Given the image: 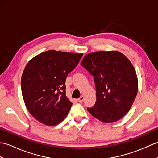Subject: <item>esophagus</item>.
I'll return each mask as SVG.
<instances>
[{"instance_id":"esophagus-1","label":"esophagus","mask_w":158,"mask_h":158,"mask_svg":"<svg viewBox=\"0 0 158 158\" xmlns=\"http://www.w3.org/2000/svg\"><path fill=\"white\" fill-rule=\"evenodd\" d=\"M83 100H84V96H81V97H80V98L78 99V101L79 102H82Z\"/></svg>"}]
</instances>
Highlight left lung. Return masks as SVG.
Instances as JSON below:
<instances>
[{
	"label": "left lung",
	"mask_w": 158,
	"mask_h": 158,
	"mask_svg": "<svg viewBox=\"0 0 158 158\" xmlns=\"http://www.w3.org/2000/svg\"><path fill=\"white\" fill-rule=\"evenodd\" d=\"M81 65L94 76L96 91L94 106L88 110L105 123L119 120L129 111L138 92V79L132 63L117 51L87 54Z\"/></svg>",
	"instance_id": "8db88e82"
}]
</instances>
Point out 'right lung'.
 I'll return each mask as SVG.
<instances>
[{
    "label": "right lung",
    "instance_id": "obj_1",
    "mask_svg": "<svg viewBox=\"0 0 158 158\" xmlns=\"http://www.w3.org/2000/svg\"><path fill=\"white\" fill-rule=\"evenodd\" d=\"M82 56L49 50L26 64L21 79L22 96L28 111L39 122L55 126L68 115L73 103L66 96V79Z\"/></svg>",
    "mask_w": 158,
    "mask_h": 158
}]
</instances>
